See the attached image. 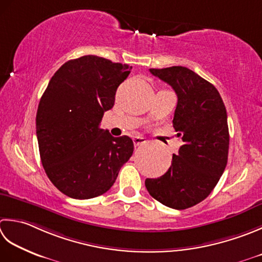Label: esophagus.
Masks as SVG:
<instances>
[{
	"label": "esophagus",
	"mask_w": 262,
	"mask_h": 262,
	"mask_svg": "<svg viewBox=\"0 0 262 262\" xmlns=\"http://www.w3.org/2000/svg\"><path fill=\"white\" fill-rule=\"evenodd\" d=\"M133 142H134L135 146H140L142 144H144L146 140H145V137H143V136H135L134 138H133Z\"/></svg>",
	"instance_id": "obj_1"
}]
</instances>
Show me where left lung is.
<instances>
[{"instance_id":"1","label":"left lung","mask_w":262,"mask_h":262,"mask_svg":"<svg viewBox=\"0 0 262 262\" xmlns=\"http://www.w3.org/2000/svg\"><path fill=\"white\" fill-rule=\"evenodd\" d=\"M176 92L172 125L183 145L168 171L146 178L147 192L169 208L184 210L203 201L227 165L229 133L222 96L211 83L186 67L150 69Z\"/></svg>"}]
</instances>
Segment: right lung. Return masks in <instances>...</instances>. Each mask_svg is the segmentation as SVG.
<instances>
[{
  "instance_id": "1",
  "label": "right lung",
  "mask_w": 262,
  "mask_h": 262,
  "mask_svg": "<svg viewBox=\"0 0 262 262\" xmlns=\"http://www.w3.org/2000/svg\"><path fill=\"white\" fill-rule=\"evenodd\" d=\"M130 69L96 55L80 56L60 67L40 97L36 115L40 160L64 195L77 200L102 195L132 157L130 137H114L100 128Z\"/></svg>"
}]
</instances>
